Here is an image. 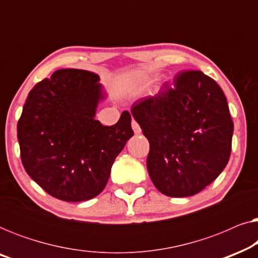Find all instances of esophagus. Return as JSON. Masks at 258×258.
<instances>
[{
  "instance_id": "1",
  "label": "esophagus",
  "mask_w": 258,
  "mask_h": 258,
  "mask_svg": "<svg viewBox=\"0 0 258 258\" xmlns=\"http://www.w3.org/2000/svg\"><path fill=\"white\" fill-rule=\"evenodd\" d=\"M132 126H133L134 133H135L136 135H140V134H141V132H142V130H141L140 125H139V123H137L136 121H133V123H132Z\"/></svg>"
}]
</instances>
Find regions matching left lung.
I'll list each match as a JSON object with an SVG mask.
<instances>
[{
	"mask_svg": "<svg viewBox=\"0 0 258 258\" xmlns=\"http://www.w3.org/2000/svg\"><path fill=\"white\" fill-rule=\"evenodd\" d=\"M132 115L150 143L148 172L163 195H195L227 165L234 123L224 93L202 72L178 74L137 101Z\"/></svg>",
	"mask_w": 258,
	"mask_h": 258,
	"instance_id": "obj_1",
	"label": "left lung"
}]
</instances>
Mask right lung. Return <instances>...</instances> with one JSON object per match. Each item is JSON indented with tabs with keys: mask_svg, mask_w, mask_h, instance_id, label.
Masks as SVG:
<instances>
[{
	"mask_svg": "<svg viewBox=\"0 0 258 258\" xmlns=\"http://www.w3.org/2000/svg\"><path fill=\"white\" fill-rule=\"evenodd\" d=\"M105 98L96 74L61 69L28 94L17 123L27 174L55 199L81 202L102 192L115 158L134 135L123 111L111 126L95 119Z\"/></svg>",
	"mask_w": 258,
	"mask_h": 258,
	"instance_id": "obj_1",
	"label": "right lung"
}]
</instances>
